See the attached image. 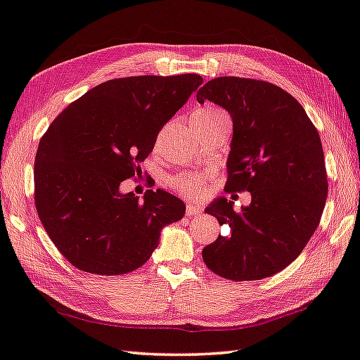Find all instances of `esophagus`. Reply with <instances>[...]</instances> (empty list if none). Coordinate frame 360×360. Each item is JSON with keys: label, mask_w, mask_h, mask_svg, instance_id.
Masks as SVG:
<instances>
[{"label": "esophagus", "mask_w": 360, "mask_h": 360, "mask_svg": "<svg viewBox=\"0 0 360 360\" xmlns=\"http://www.w3.org/2000/svg\"><path fill=\"white\" fill-rule=\"evenodd\" d=\"M201 212H202V209L200 206H195V204H187V209H186V215L187 217L200 215Z\"/></svg>", "instance_id": "34e87169"}]
</instances>
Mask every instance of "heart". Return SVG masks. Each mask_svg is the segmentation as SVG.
Segmentation results:
<instances>
[{"label":"heart","mask_w":360,"mask_h":360,"mask_svg":"<svg viewBox=\"0 0 360 360\" xmlns=\"http://www.w3.org/2000/svg\"><path fill=\"white\" fill-rule=\"evenodd\" d=\"M224 117L226 114L221 109L214 108V105H204V108H198L192 112V124H209ZM172 187L184 196H196L202 192L204 179L193 174H181L173 178Z\"/></svg>","instance_id":"heart-1"}]
</instances>
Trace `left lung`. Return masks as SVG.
Instances as JSON below:
<instances>
[{
  "instance_id": "1",
  "label": "left lung",
  "mask_w": 360,
  "mask_h": 360,
  "mask_svg": "<svg viewBox=\"0 0 360 360\" xmlns=\"http://www.w3.org/2000/svg\"><path fill=\"white\" fill-rule=\"evenodd\" d=\"M196 100L229 112L234 128L226 190L251 193L240 212L226 198L206 207L228 224L229 234L204 246V264L232 281L273 276L301 255L325 209L328 178L319 131L290 94L265 81L215 77Z\"/></svg>"
}]
</instances>
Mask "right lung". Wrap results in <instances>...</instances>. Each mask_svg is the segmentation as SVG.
Returning a JSON list of instances; mask_svg holds the SVG:
<instances>
[{
    "label": "right lung",
    "instance_id": "obj_1",
    "mask_svg": "<svg viewBox=\"0 0 360 360\" xmlns=\"http://www.w3.org/2000/svg\"><path fill=\"white\" fill-rule=\"evenodd\" d=\"M202 84L195 73L105 81L62 110L35 156V207L62 256L82 271L115 276L137 270L160 231L186 204L158 188L143 198L120 184L140 164L168 120Z\"/></svg>",
    "mask_w": 360,
    "mask_h": 360
}]
</instances>
